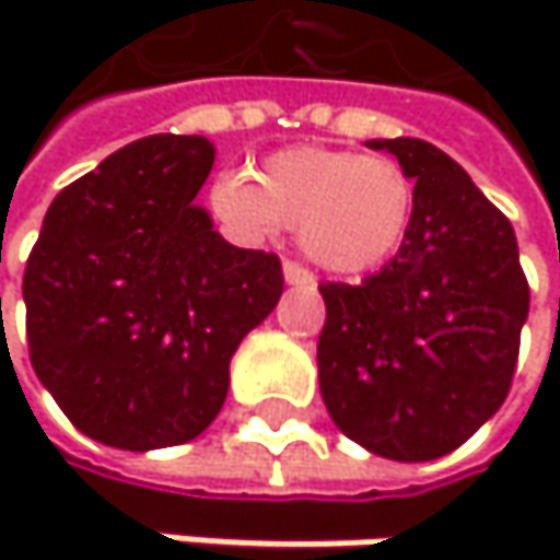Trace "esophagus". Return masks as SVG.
I'll list each match as a JSON object with an SVG mask.
<instances>
[{
    "mask_svg": "<svg viewBox=\"0 0 560 560\" xmlns=\"http://www.w3.org/2000/svg\"><path fill=\"white\" fill-rule=\"evenodd\" d=\"M281 269H284V281H288V284H304V288L314 284V276H311L301 262H294V259H284Z\"/></svg>",
    "mask_w": 560,
    "mask_h": 560,
    "instance_id": "34e87169",
    "label": "esophagus"
}]
</instances>
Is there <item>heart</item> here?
<instances>
[{"label":"heart","instance_id":"1","mask_svg":"<svg viewBox=\"0 0 560 560\" xmlns=\"http://www.w3.org/2000/svg\"><path fill=\"white\" fill-rule=\"evenodd\" d=\"M210 200L243 236L262 240L288 226L324 272L366 276L401 253L418 190L395 159L301 145L269 155L253 180L220 177Z\"/></svg>","mask_w":560,"mask_h":560}]
</instances>
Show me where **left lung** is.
<instances>
[{"label":"left lung","mask_w":560,"mask_h":560,"mask_svg":"<svg viewBox=\"0 0 560 560\" xmlns=\"http://www.w3.org/2000/svg\"><path fill=\"white\" fill-rule=\"evenodd\" d=\"M411 174L401 253L360 284L324 281L320 395L334 424L389 460L457 451L509 395L528 281L512 223L470 174L421 139H373Z\"/></svg>","instance_id":"obj_1"}]
</instances>
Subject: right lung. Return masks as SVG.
Segmentation results:
<instances>
[{
    "label": "right lung",
    "mask_w": 560,
    "mask_h": 560,
    "mask_svg": "<svg viewBox=\"0 0 560 560\" xmlns=\"http://www.w3.org/2000/svg\"><path fill=\"white\" fill-rule=\"evenodd\" d=\"M210 168L203 136H149L45 213L22 279L28 357L100 444L197 438L223 408L240 340L279 304V256L230 246L194 203Z\"/></svg>",
    "instance_id": "obj_1"
}]
</instances>
